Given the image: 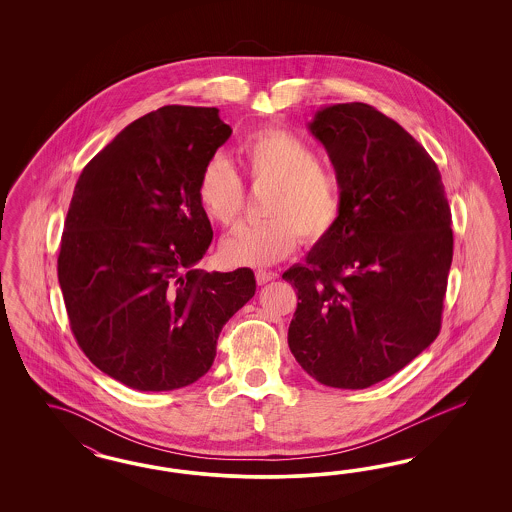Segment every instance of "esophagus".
<instances>
[{"label":"esophagus","instance_id":"esophagus-1","mask_svg":"<svg viewBox=\"0 0 512 512\" xmlns=\"http://www.w3.org/2000/svg\"><path fill=\"white\" fill-rule=\"evenodd\" d=\"M274 278H276L274 272H266V270H257L255 272V279H257L259 285H264V283H268V281H272Z\"/></svg>","mask_w":512,"mask_h":512}]
</instances>
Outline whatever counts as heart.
<instances>
[{
    "mask_svg": "<svg viewBox=\"0 0 512 512\" xmlns=\"http://www.w3.org/2000/svg\"><path fill=\"white\" fill-rule=\"evenodd\" d=\"M244 176L253 189H266L263 223L240 227L219 246L231 266L264 268L291 255L298 242H317L330 233L341 212L340 180L317 161L310 142L281 127L251 133L238 148ZM197 201L221 227H233L244 206V184L233 165L216 155L199 174Z\"/></svg>",
    "mask_w": 512,
    "mask_h": 512,
    "instance_id": "b5f03b06",
    "label": "heart"
}]
</instances>
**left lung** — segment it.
<instances>
[{
    "label": "left lung",
    "mask_w": 512,
    "mask_h": 512,
    "mask_svg": "<svg viewBox=\"0 0 512 512\" xmlns=\"http://www.w3.org/2000/svg\"><path fill=\"white\" fill-rule=\"evenodd\" d=\"M311 133L340 180L334 229L283 279L296 289V362L321 385L368 388L437 338L452 263L449 201L434 159L366 103L317 110Z\"/></svg>",
    "instance_id": "8db88e82"
}]
</instances>
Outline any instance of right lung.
Wrapping results in <instances>:
<instances>
[{"label":"right lung","mask_w":512,"mask_h":512,"mask_svg":"<svg viewBox=\"0 0 512 512\" xmlns=\"http://www.w3.org/2000/svg\"><path fill=\"white\" fill-rule=\"evenodd\" d=\"M231 133L214 107L167 105L127 125L78 178L58 257L63 302L84 355L125 387L201 379L221 328L255 295L249 268H195L214 236L199 174Z\"/></svg>","instance_id":"right-lung-1"}]
</instances>
